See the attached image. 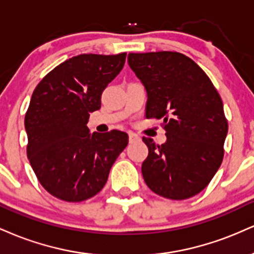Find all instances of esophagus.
Returning a JSON list of instances; mask_svg holds the SVG:
<instances>
[{
	"mask_svg": "<svg viewBox=\"0 0 254 254\" xmlns=\"http://www.w3.org/2000/svg\"><path fill=\"white\" fill-rule=\"evenodd\" d=\"M129 141L130 142H136L139 141V136L135 132H129Z\"/></svg>",
	"mask_w": 254,
	"mask_h": 254,
	"instance_id": "1",
	"label": "esophagus"
}]
</instances>
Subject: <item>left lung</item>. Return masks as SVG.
I'll return each mask as SVG.
<instances>
[{
    "label": "left lung",
    "mask_w": 254,
    "mask_h": 254,
    "mask_svg": "<svg viewBox=\"0 0 254 254\" xmlns=\"http://www.w3.org/2000/svg\"><path fill=\"white\" fill-rule=\"evenodd\" d=\"M127 63L147 92L145 117L162 118L167 136L161 145L142 138L149 150L144 182L165 198L193 197L222 164L228 132L222 100L208 75L179 52L129 54Z\"/></svg>",
    "instance_id": "8db88e82"
}]
</instances>
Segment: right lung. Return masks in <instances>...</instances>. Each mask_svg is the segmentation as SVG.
I'll return each instance as SVG.
<instances>
[{
    "mask_svg": "<svg viewBox=\"0 0 254 254\" xmlns=\"http://www.w3.org/2000/svg\"><path fill=\"white\" fill-rule=\"evenodd\" d=\"M127 54H83L61 63L40 81L25 116L27 156L49 193L65 202L95 196L129 142L127 132H89V113L123 69Z\"/></svg>",
    "mask_w": 254,
    "mask_h": 254,
    "instance_id": "right-lung-1",
    "label": "right lung"
}]
</instances>
